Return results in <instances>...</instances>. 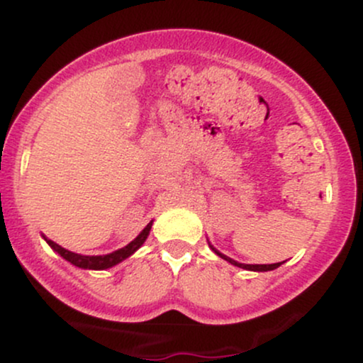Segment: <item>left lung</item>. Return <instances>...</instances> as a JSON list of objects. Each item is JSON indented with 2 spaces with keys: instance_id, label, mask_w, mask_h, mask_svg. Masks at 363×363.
Masks as SVG:
<instances>
[{
  "instance_id": "8db88e82",
  "label": "left lung",
  "mask_w": 363,
  "mask_h": 363,
  "mask_svg": "<svg viewBox=\"0 0 363 363\" xmlns=\"http://www.w3.org/2000/svg\"><path fill=\"white\" fill-rule=\"evenodd\" d=\"M210 247H211V251H213L215 254H218V256L222 257V259L228 261V262H230V264L237 266V268L249 269V272H272V269H277L278 266L281 264V262H274V264H244V262H237V261L232 259V257H227V256H225V254L218 252V251H216V249H215L213 245H211V244H210ZM283 262H285V261H283Z\"/></svg>"
}]
</instances>
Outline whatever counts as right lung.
I'll return each instance as SVG.
<instances>
[{"label": "right lung", "instance_id": "1", "mask_svg": "<svg viewBox=\"0 0 363 363\" xmlns=\"http://www.w3.org/2000/svg\"><path fill=\"white\" fill-rule=\"evenodd\" d=\"M152 223L153 220L150 222L147 227L143 228V230L140 232V235L136 237L135 240H131L128 245H124L123 249H118V251L111 252V254H104V256H82V254H77V252H72L68 251V249L61 247L60 244H56L54 240L51 239H45V242H48L51 247L60 254L61 257H65L66 261L72 262V264L78 266V268H83V269H107V268H112V266L119 264L121 261H124L126 257L131 256L133 252H136L138 249L143 245L145 240H147V237L150 234V228H152Z\"/></svg>", "mask_w": 363, "mask_h": 363}]
</instances>
